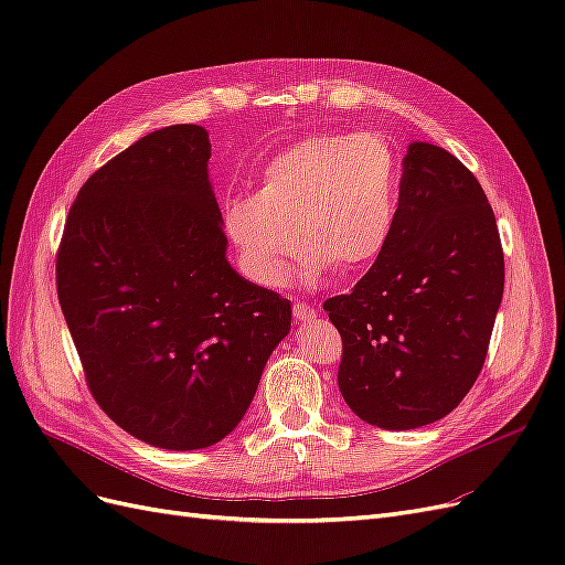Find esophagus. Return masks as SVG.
<instances>
[{
  "instance_id": "esophagus-1",
  "label": "esophagus",
  "mask_w": 565,
  "mask_h": 565,
  "mask_svg": "<svg viewBox=\"0 0 565 565\" xmlns=\"http://www.w3.org/2000/svg\"><path fill=\"white\" fill-rule=\"evenodd\" d=\"M292 313H295V318H297L299 322H311V320L318 318V311L313 309V306H311V303H303V301H297V303H295Z\"/></svg>"
}]
</instances>
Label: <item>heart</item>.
<instances>
[{
	"label": "heart",
	"instance_id": "1",
	"mask_svg": "<svg viewBox=\"0 0 565 565\" xmlns=\"http://www.w3.org/2000/svg\"><path fill=\"white\" fill-rule=\"evenodd\" d=\"M401 164L380 134H313L262 169L256 193L221 204V226L254 285L278 287L297 252V278L316 285L334 268L380 259L398 218Z\"/></svg>",
	"mask_w": 565,
	"mask_h": 565
}]
</instances>
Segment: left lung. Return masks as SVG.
<instances>
[{
    "label": "left lung",
    "instance_id": "obj_1",
    "mask_svg": "<svg viewBox=\"0 0 565 565\" xmlns=\"http://www.w3.org/2000/svg\"><path fill=\"white\" fill-rule=\"evenodd\" d=\"M502 292L504 254L481 183L446 148L413 141L388 247L349 295L322 303L344 344L347 405L388 431L452 413L486 363Z\"/></svg>",
    "mask_w": 565,
    "mask_h": 565
}]
</instances>
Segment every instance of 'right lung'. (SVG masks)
<instances>
[{
  "label": "right lung",
  "mask_w": 565,
  "mask_h": 565,
  "mask_svg": "<svg viewBox=\"0 0 565 565\" xmlns=\"http://www.w3.org/2000/svg\"><path fill=\"white\" fill-rule=\"evenodd\" d=\"M210 158L198 125L143 136L79 188L56 262L92 396L164 450L226 438L292 324L287 299L226 259Z\"/></svg>",
  "instance_id": "obj_1"
}]
</instances>
